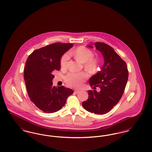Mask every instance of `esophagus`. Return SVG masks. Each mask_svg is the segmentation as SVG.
I'll return each instance as SVG.
<instances>
[{
	"label": "esophagus",
	"instance_id": "obj_1",
	"mask_svg": "<svg viewBox=\"0 0 152 152\" xmlns=\"http://www.w3.org/2000/svg\"><path fill=\"white\" fill-rule=\"evenodd\" d=\"M74 92H75V94H77L79 93L80 90H77V89H76V90H75V91H74Z\"/></svg>",
	"mask_w": 152,
	"mask_h": 152
}]
</instances>
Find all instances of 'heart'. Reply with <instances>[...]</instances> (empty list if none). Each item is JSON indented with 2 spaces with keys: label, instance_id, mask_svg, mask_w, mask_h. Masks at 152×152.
Segmentation results:
<instances>
[{
  "label": "heart",
  "instance_id": "heart-1",
  "mask_svg": "<svg viewBox=\"0 0 152 152\" xmlns=\"http://www.w3.org/2000/svg\"><path fill=\"white\" fill-rule=\"evenodd\" d=\"M69 55H72L75 58L81 63H84V68L89 72H94L97 67L99 60L96 58H92L94 53L91 50L85 47L81 46L76 48L75 51H71L69 53H66L60 60L61 66L66 68L68 61L69 59ZM87 78V75L84 72L68 73L65 76L66 84L72 87H79Z\"/></svg>",
  "mask_w": 152,
  "mask_h": 152
}]
</instances>
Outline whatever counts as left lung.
Returning a JSON list of instances; mask_svg holds the SVG:
<instances>
[{"instance_id":"obj_1","label":"left lung","mask_w":152,"mask_h":152,"mask_svg":"<svg viewBox=\"0 0 152 152\" xmlns=\"http://www.w3.org/2000/svg\"><path fill=\"white\" fill-rule=\"evenodd\" d=\"M94 44L104 61L100 71L89 79V84L94 89L99 88L100 91L89 90L88 99L83 102L82 105L89 112L103 115L109 112L121 99L128 81V71L126 63L112 47L100 42ZM87 46L94 48L91 44Z\"/></svg>"}]
</instances>
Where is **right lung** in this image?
Masks as SVG:
<instances>
[{
  "label": "right lung",
  "instance_id": "add662e5",
  "mask_svg": "<svg viewBox=\"0 0 152 152\" xmlns=\"http://www.w3.org/2000/svg\"><path fill=\"white\" fill-rule=\"evenodd\" d=\"M72 43H55L34 51L27 58L24 78L30 100L45 113L62 108L72 89L53 86V72L60 69V58L72 48Z\"/></svg>",
  "mask_w": 152,
  "mask_h": 152
}]
</instances>
